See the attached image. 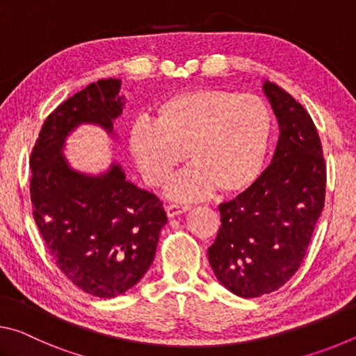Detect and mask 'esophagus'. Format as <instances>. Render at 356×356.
Segmentation results:
<instances>
[{
  "label": "esophagus",
  "instance_id": "34e87169",
  "mask_svg": "<svg viewBox=\"0 0 356 356\" xmlns=\"http://www.w3.org/2000/svg\"><path fill=\"white\" fill-rule=\"evenodd\" d=\"M190 210V206H180V204H168L166 206V213L170 218H174V216H177L180 213H185Z\"/></svg>",
  "mask_w": 356,
  "mask_h": 356
}]
</instances>
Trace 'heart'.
I'll return each instance as SVG.
<instances>
[{"label": "heart", "mask_w": 356, "mask_h": 356, "mask_svg": "<svg viewBox=\"0 0 356 356\" xmlns=\"http://www.w3.org/2000/svg\"><path fill=\"white\" fill-rule=\"evenodd\" d=\"M272 116L252 94L193 89L155 108L154 124L130 131V152L146 184L159 188L186 159L193 165L171 184L170 196L196 200L216 188L238 195L254 184L267 155Z\"/></svg>", "instance_id": "1"}]
</instances>
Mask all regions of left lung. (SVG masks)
I'll return each mask as SVG.
<instances>
[{"label":"left lung","instance_id":"8db88e82","mask_svg":"<svg viewBox=\"0 0 356 356\" xmlns=\"http://www.w3.org/2000/svg\"><path fill=\"white\" fill-rule=\"evenodd\" d=\"M278 119L272 163L236 200L220 204L221 227L207 251L222 286L254 298L284 286L297 272L322 213L327 186L321 138L308 111L265 80Z\"/></svg>","mask_w":356,"mask_h":356}]
</instances>
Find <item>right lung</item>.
Listing matches in <instances>:
<instances>
[{
    "label": "right lung",
    "mask_w": 356,
    "mask_h": 356,
    "mask_svg": "<svg viewBox=\"0 0 356 356\" xmlns=\"http://www.w3.org/2000/svg\"><path fill=\"white\" fill-rule=\"evenodd\" d=\"M120 80L91 83L45 119L31 152L33 215L59 270L86 293L114 298L140 282L154 262L168 218L154 193L125 179L113 161L105 172L74 170L63 154L67 136L83 124L108 135L125 99Z\"/></svg>",
    "instance_id": "right-lung-1"
}]
</instances>
